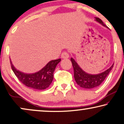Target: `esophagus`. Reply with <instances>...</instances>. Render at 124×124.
<instances>
[{
  "mask_svg": "<svg viewBox=\"0 0 124 124\" xmlns=\"http://www.w3.org/2000/svg\"><path fill=\"white\" fill-rule=\"evenodd\" d=\"M69 57V54L66 52H63L61 54V58L63 59H66Z\"/></svg>",
  "mask_w": 124,
  "mask_h": 124,
  "instance_id": "obj_1",
  "label": "esophagus"
}]
</instances>
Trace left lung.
<instances>
[{"mask_svg":"<svg viewBox=\"0 0 124 124\" xmlns=\"http://www.w3.org/2000/svg\"><path fill=\"white\" fill-rule=\"evenodd\" d=\"M95 18L97 22H99L103 26L106 27L105 24L100 18H97V17H95ZM71 61L72 62L73 68H74V78L76 83L80 87L85 89L95 88L99 86L108 76L109 72L114 67V64H113L108 69L104 72L98 74L92 75L88 74L84 71L72 58H71Z\"/></svg>","mask_w":124,"mask_h":124,"instance_id":"left-lung-1","label":"left lung"}]
</instances>
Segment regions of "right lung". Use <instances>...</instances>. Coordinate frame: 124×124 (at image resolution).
<instances>
[{
  "mask_svg": "<svg viewBox=\"0 0 124 124\" xmlns=\"http://www.w3.org/2000/svg\"><path fill=\"white\" fill-rule=\"evenodd\" d=\"M61 60H52L49 62L41 70L34 74H25L17 70L10 60V66L18 79L27 87L36 90H44L48 88L53 79V72L57 64Z\"/></svg>",
  "mask_w": 124,
  "mask_h": 124,
  "instance_id": "1",
  "label": "right lung"
}]
</instances>
